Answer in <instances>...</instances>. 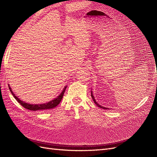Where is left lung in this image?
<instances>
[{"mask_svg": "<svg viewBox=\"0 0 157 157\" xmlns=\"http://www.w3.org/2000/svg\"><path fill=\"white\" fill-rule=\"evenodd\" d=\"M91 96H92V98L93 99V100H94V103L96 104V105L99 107H100V108H101V109H107V108H105V107H103V106H101V105H99V104L96 101V100H95V99H94V96H93V94H92V92H91Z\"/></svg>", "mask_w": 157, "mask_h": 157, "instance_id": "8db88e82", "label": "left lung"}]
</instances>
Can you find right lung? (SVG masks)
<instances>
[{
    "mask_svg": "<svg viewBox=\"0 0 157 157\" xmlns=\"http://www.w3.org/2000/svg\"><path fill=\"white\" fill-rule=\"evenodd\" d=\"M66 88H67V86H65L62 92L60 94L59 96H58V98H55L54 99H53V100L49 101L48 103H43V104H38V105H37V104H36H36H35V105H33V104H29V103H27L25 102H23V101H21L20 99L17 98V97L14 95V94L12 91L10 87L9 86V89H10V92L12 94L13 97L15 98L16 100L19 103H20L23 107L27 109H29V110L35 111H39V110H46V109H52V108L56 107L61 102V99H62V98L63 96V94H64L65 91L66 90Z\"/></svg>",
    "mask_w": 157,
    "mask_h": 157,
    "instance_id": "add662e5",
    "label": "right lung"
}]
</instances>
